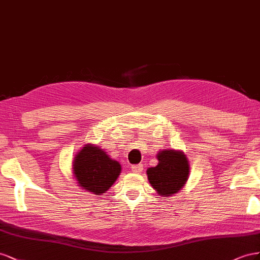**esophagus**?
Listing matches in <instances>:
<instances>
[{"instance_id": "esophagus-1", "label": "esophagus", "mask_w": 260, "mask_h": 260, "mask_svg": "<svg viewBox=\"0 0 260 260\" xmlns=\"http://www.w3.org/2000/svg\"><path fill=\"white\" fill-rule=\"evenodd\" d=\"M144 170L143 165H135V166H132V171L133 173H142Z\"/></svg>"}]
</instances>
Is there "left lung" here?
<instances>
[{
	"instance_id": "8db88e82",
	"label": "left lung",
	"mask_w": 260,
	"mask_h": 260,
	"mask_svg": "<svg viewBox=\"0 0 260 260\" xmlns=\"http://www.w3.org/2000/svg\"><path fill=\"white\" fill-rule=\"evenodd\" d=\"M159 163L147 170L148 181L158 195L169 197L180 191L188 180L189 165L182 151L165 149L157 154Z\"/></svg>"
}]
</instances>
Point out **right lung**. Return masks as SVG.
Here are the masks:
<instances>
[{
  "label": "right lung",
  "instance_id": "1",
  "mask_svg": "<svg viewBox=\"0 0 260 260\" xmlns=\"http://www.w3.org/2000/svg\"><path fill=\"white\" fill-rule=\"evenodd\" d=\"M121 165L91 144L85 145L73 162V173L80 187L101 195L112 186L121 173Z\"/></svg>",
  "mask_w": 260,
  "mask_h": 260
}]
</instances>
